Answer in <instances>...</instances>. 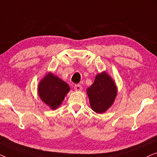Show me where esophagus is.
<instances>
[{
  "mask_svg": "<svg viewBox=\"0 0 157 157\" xmlns=\"http://www.w3.org/2000/svg\"><path fill=\"white\" fill-rule=\"evenodd\" d=\"M75 90L76 91H81L82 90V87L80 85H75Z\"/></svg>",
  "mask_w": 157,
  "mask_h": 157,
  "instance_id": "1",
  "label": "esophagus"
}]
</instances>
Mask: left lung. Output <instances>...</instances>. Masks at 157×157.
<instances>
[{
	"mask_svg": "<svg viewBox=\"0 0 157 157\" xmlns=\"http://www.w3.org/2000/svg\"><path fill=\"white\" fill-rule=\"evenodd\" d=\"M87 93L92 109L98 113H103L113 103L117 87L108 73L103 72L96 75L93 84L87 89Z\"/></svg>",
	"mask_w": 157,
	"mask_h": 157,
	"instance_id": "1",
	"label": "left lung"
}]
</instances>
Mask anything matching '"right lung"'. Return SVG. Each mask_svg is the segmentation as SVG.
Instances as JSON below:
<instances>
[{
  "mask_svg": "<svg viewBox=\"0 0 157 157\" xmlns=\"http://www.w3.org/2000/svg\"><path fill=\"white\" fill-rule=\"evenodd\" d=\"M70 90L67 83L49 72L39 83L38 93L44 103L54 110L61 105Z\"/></svg>",
  "mask_w": 157,
  "mask_h": 157,
  "instance_id": "1",
  "label": "right lung"
}]
</instances>
